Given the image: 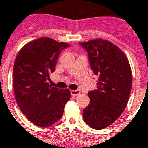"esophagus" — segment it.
Instances as JSON below:
<instances>
[{
  "label": "esophagus",
  "instance_id": "34e87169",
  "mask_svg": "<svg viewBox=\"0 0 148 148\" xmlns=\"http://www.w3.org/2000/svg\"><path fill=\"white\" fill-rule=\"evenodd\" d=\"M71 94L72 95H74V96H76V95H80V90H71Z\"/></svg>",
  "mask_w": 148,
  "mask_h": 148
}]
</instances>
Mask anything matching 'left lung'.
Returning <instances> with one entry per match:
<instances>
[{
	"label": "left lung",
	"mask_w": 148,
	"mask_h": 148,
	"mask_svg": "<svg viewBox=\"0 0 148 148\" xmlns=\"http://www.w3.org/2000/svg\"><path fill=\"white\" fill-rule=\"evenodd\" d=\"M87 51L97 89L88 92L90 103L83 117L92 129L100 130L114 123L125 110L132 89V74L126 54L105 39L80 43Z\"/></svg>",
	"instance_id": "8db88e82"
}]
</instances>
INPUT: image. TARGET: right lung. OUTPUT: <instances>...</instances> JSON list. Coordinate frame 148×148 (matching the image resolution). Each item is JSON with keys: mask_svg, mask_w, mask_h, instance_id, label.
<instances>
[{"mask_svg": "<svg viewBox=\"0 0 148 148\" xmlns=\"http://www.w3.org/2000/svg\"><path fill=\"white\" fill-rule=\"evenodd\" d=\"M68 47L43 37L26 43L17 54L13 66L15 98L22 114L36 126L56 123L70 99L69 89L53 87L47 82L59 54Z\"/></svg>", "mask_w": 148, "mask_h": 148, "instance_id": "1", "label": "right lung"}]
</instances>
